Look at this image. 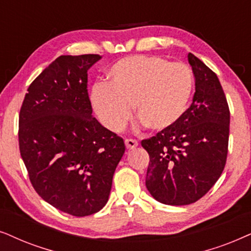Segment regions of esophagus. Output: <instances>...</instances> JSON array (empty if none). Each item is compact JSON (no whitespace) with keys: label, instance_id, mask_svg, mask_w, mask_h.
Here are the masks:
<instances>
[{"label":"esophagus","instance_id":"34e87169","mask_svg":"<svg viewBox=\"0 0 251 251\" xmlns=\"http://www.w3.org/2000/svg\"><path fill=\"white\" fill-rule=\"evenodd\" d=\"M125 146L128 150H131V149H134V148H136V147H138V142H136L135 140L126 139L125 140Z\"/></svg>","mask_w":251,"mask_h":251}]
</instances>
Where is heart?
<instances>
[{
    "mask_svg": "<svg viewBox=\"0 0 251 251\" xmlns=\"http://www.w3.org/2000/svg\"><path fill=\"white\" fill-rule=\"evenodd\" d=\"M194 75L188 65L157 56H129L108 70V85L93 88L91 102L100 122L118 132L135 116L153 132L175 127L188 109Z\"/></svg>",
    "mask_w": 251,
    "mask_h": 251,
    "instance_id": "obj_1",
    "label": "heart"
}]
</instances>
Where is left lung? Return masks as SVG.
I'll return each instance as SVG.
<instances>
[{"label": "left lung", "mask_w": 251, "mask_h": 251, "mask_svg": "<svg viewBox=\"0 0 251 251\" xmlns=\"http://www.w3.org/2000/svg\"><path fill=\"white\" fill-rule=\"evenodd\" d=\"M195 76L192 105L175 127L143 140L149 153L146 186L156 201L188 205L209 192L225 168L229 110L218 76L188 53Z\"/></svg>", "instance_id": "obj_1"}]
</instances>
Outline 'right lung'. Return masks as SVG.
<instances>
[{
  "instance_id": "right-lung-1",
  "label": "right lung",
  "mask_w": 251,
  "mask_h": 251,
  "mask_svg": "<svg viewBox=\"0 0 251 251\" xmlns=\"http://www.w3.org/2000/svg\"><path fill=\"white\" fill-rule=\"evenodd\" d=\"M100 55H63L29 85L19 113V149L35 192L75 217L100 211L125 152L93 117L87 71Z\"/></svg>"
}]
</instances>
